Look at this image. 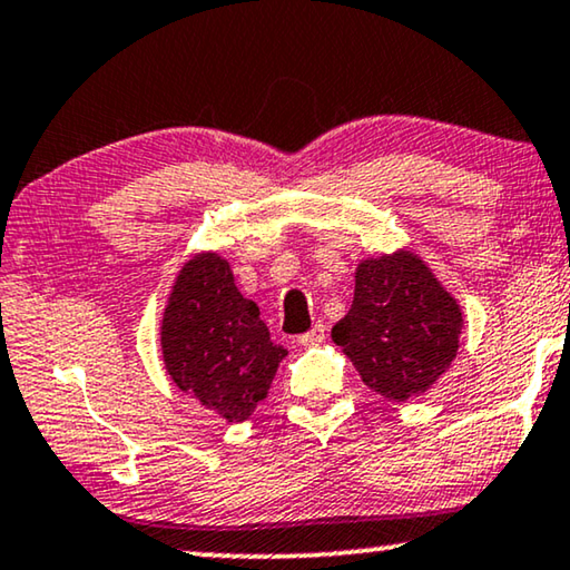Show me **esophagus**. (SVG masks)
Returning <instances> with one entry per match:
<instances>
[{
  "label": "esophagus",
  "instance_id": "1",
  "mask_svg": "<svg viewBox=\"0 0 570 570\" xmlns=\"http://www.w3.org/2000/svg\"><path fill=\"white\" fill-rule=\"evenodd\" d=\"M326 340V326L324 324H313L311 332H305L298 336L301 346H316Z\"/></svg>",
  "mask_w": 570,
  "mask_h": 570
}]
</instances>
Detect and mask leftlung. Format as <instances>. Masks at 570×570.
Here are the masks:
<instances>
[{
    "instance_id": "8db88e82",
    "label": "left lung",
    "mask_w": 570,
    "mask_h": 570,
    "mask_svg": "<svg viewBox=\"0 0 570 570\" xmlns=\"http://www.w3.org/2000/svg\"><path fill=\"white\" fill-rule=\"evenodd\" d=\"M463 313L411 252L360 262L354 301L332 328L334 344L370 391L409 401L432 387L458 354Z\"/></svg>"
}]
</instances>
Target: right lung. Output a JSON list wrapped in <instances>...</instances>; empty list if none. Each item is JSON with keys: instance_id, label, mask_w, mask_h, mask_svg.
Listing matches in <instances>:
<instances>
[{"instance_id": "1", "label": "right lung", "mask_w": 570, "mask_h": 570, "mask_svg": "<svg viewBox=\"0 0 570 570\" xmlns=\"http://www.w3.org/2000/svg\"><path fill=\"white\" fill-rule=\"evenodd\" d=\"M161 354L183 393L244 422L267 399L287 350L269 340L257 303L246 301L218 254H197L179 269L161 321Z\"/></svg>"}]
</instances>
